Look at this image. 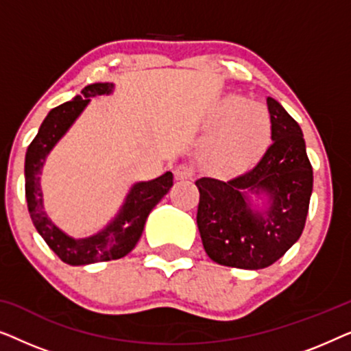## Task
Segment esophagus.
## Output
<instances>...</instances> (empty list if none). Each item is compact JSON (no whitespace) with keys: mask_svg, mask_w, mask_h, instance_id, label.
Wrapping results in <instances>:
<instances>
[{"mask_svg":"<svg viewBox=\"0 0 351 351\" xmlns=\"http://www.w3.org/2000/svg\"><path fill=\"white\" fill-rule=\"evenodd\" d=\"M174 176L177 180H189L195 176V169L190 165H179L174 169Z\"/></svg>","mask_w":351,"mask_h":351,"instance_id":"1","label":"esophagus"}]
</instances>
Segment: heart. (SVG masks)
Here are the masks:
<instances>
[{
	"label": "heart",
	"mask_w": 351,
	"mask_h": 351,
	"mask_svg": "<svg viewBox=\"0 0 351 351\" xmlns=\"http://www.w3.org/2000/svg\"><path fill=\"white\" fill-rule=\"evenodd\" d=\"M243 99L227 100L222 113L213 121L217 126L203 147L208 165L220 171H238L252 165L262 155L271 136V121L261 104H241Z\"/></svg>",
	"instance_id": "heart-1"
}]
</instances>
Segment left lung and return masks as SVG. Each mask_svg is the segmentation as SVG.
<instances>
[{"label": "left lung", "instance_id": "left-lung-1", "mask_svg": "<svg viewBox=\"0 0 351 351\" xmlns=\"http://www.w3.org/2000/svg\"><path fill=\"white\" fill-rule=\"evenodd\" d=\"M271 145L261 161L227 182L201 177L196 223L210 261L261 270L286 254L304 232L313 169L302 129L275 99H267ZM265 193V213L250 209L248 193Z\"/></svg>", "mask_w": 351, "mask_h": 351}]
</instances>
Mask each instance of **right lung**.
<instances>
[{
  "label": "right lung",
  "mask_w": 351,
  "mask_h": 351,
  "mask_svg": "<svg viewBox=\"0 0 351 351\" xmlns=\"http://www.w3.org/2000/svg\"><path fill=\"white\" fill-rule=\"evenodd\" d=\"M112 90V83L89 84L81 90V95L52 108L40 126L36 137L28 145L25 155V198L32 222L47 246L69 265L117 261L131 252L142 237L148 214L169 191L174 179L172 172L167 171L153 180L134 184L117 217L102 232L93 237L71 238L47 217L40 185L41 167L46 156L80 117L90 97L110 94Z\"/></svg>",
  "instance_id": "obj_1"
}]
</instances>
